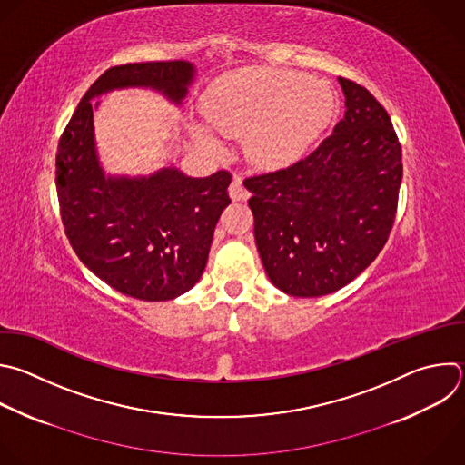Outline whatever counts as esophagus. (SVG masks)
<instances>
[{"instance_id":"obj_1","label":"esophagus","mask_w":465,"mask_h":465,"mask_svg":"<svg viewBox=\"0 0 465 465\" xmlns=\"http://www.w3.org/2000/svg\"><path fill=\"white\" fill-rule=\"evenodd\" d=\"M230 197H232V201H246V199L250 197V193H248V190L244 188L242 179H241L239 175H235L233 181H232V184H230Z\"/></svg>"}]
</instances>
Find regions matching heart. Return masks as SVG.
<instances>
[{"instance_id":"b5f03b06","label":"heart","mask_w":465,"mask_h":465,"mask_svg":"<svg viewBox=\"0 0 465 465\" xmlns=\"http://www.w3.org/2000/svg\"><path fill=\"white\" fill-rule=\"evenodd\" d=\"M336 109L332 89L290 71H242L215 82L203 98L212 129L224 136H244L248 159L262 168H282L299 161L329 125ZM193 134L208 151L221 142L204 127Z\"/></svg>"}]
</instances>
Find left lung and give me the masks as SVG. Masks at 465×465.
<instances>
[{
    "mask_svg": "<svg viewBox=\"0 0 465 465\" xmlns=\"http://www.w3.org/2000/svg\"><path fill=\"white\" fill-rule=\"evenodd\" d=\"M345 114L308 157L244 181L270 281L293 297L332 293L383 250L401 186V145L383 105L338 78Z\"/></svg>",
    "mask_w": 465,
    "mask_h": 465,
    "instance_id": "1",
    "label": "left lung"
}]
</instances>
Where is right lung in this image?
Wrapping results in <instances>:
<instances>
[{
	"mask_svg": "<svg viewBox=\"0 0 465 465\" xmlns=\"http://www.w3.org/2000/svg\"><path fill=\"white\" fill-rule=\"evenodd\" d=\"M195 76L184 60L107 69L84 94L56 153V190L65 235L80 261L111 288L142 301H170L199 282L213 232L232 203V175L188 177L163 168L149 177L104 173L91 100L114 89L149 87L181 105Z\"/></svg>",
	"mask_w": 465,
	"mask_h": 465,
	"instance_id": "obj_1",
	"label": "right lung"
}]
</instances>
